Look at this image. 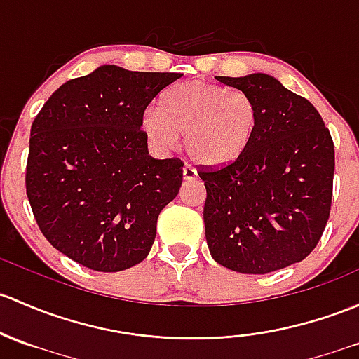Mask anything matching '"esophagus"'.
<instances>
[{"mask_svg": "<svg viewBox=\"0 0 359 359\" xmlns=\"http://www.w3.org/2000/svg\"><path fill=\"white\" fill-rule=\"evenodd\" d=\"M196 177H198V172H196V168L189 163L184 165V179L192 180V179H196Z\"/></svg>", "mask_w": 359, "mask_h": 359, "instance_id": "esophagus-1", "label": "esophagus"}]
</instances>
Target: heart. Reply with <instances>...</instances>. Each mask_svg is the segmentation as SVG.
<instances>
[{
  "label": "heart",
  "instance_id": "obj_1",
  "mask_svg": "<svg viewBox=\"0 0 359 359\" xmlns=\"http://www.w3.org/2000/svg\"><path fill=\"white\" fill-rule=\"evenodd\" d=\"M259 110L243 90L196 81L173 86L161 96V108L142 115V129L158 149H173L184 135V148L201 165L237 160L255 139Z\"/></svg>",
  "mask_w": 359,
  "mask_h": 359
}]
</instances>
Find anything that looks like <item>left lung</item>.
<instances>
[{
    "label": "left lung",
    "mask_w": 359,
    "mask_h": 359,
    "mask_svg": "<svg viewBox=\"0 0 359 359\" xmlns=\"http://www.w3.org/2000/svg\"><path fill=\"white\" fill-rule=\"evenodd\" d=\"M255 100L259 123L230 163L199 165L206 243L217 263L263 275L304 259L330 217L334 141L316 108L266 74L217 77Z\"/></svg>",
    "instance_id": "8db88e82"
}]
</instances>
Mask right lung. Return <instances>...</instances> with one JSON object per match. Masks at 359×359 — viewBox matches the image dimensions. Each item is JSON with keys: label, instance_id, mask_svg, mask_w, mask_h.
Returning a JSON list of instances; mask_svg holds the SVG:
<instances>
[{"label": "right lung", "instance_id": "right-lung-1", "mask_svg": "<svg viewBox=\"0 0 359 359\" xmlns=\"http://www.w3.org/2000/svg\"><path fill=\"white\" fill-rule=\"evenodd\" d=\"M180 77L103 65L60 86L34 118L30 208L48 243L79 265L120 271L148 256L184 161L149 156L142 115Z\"/></svg>", "mask_w": 359, "mask_h": 359}]
</instances>
